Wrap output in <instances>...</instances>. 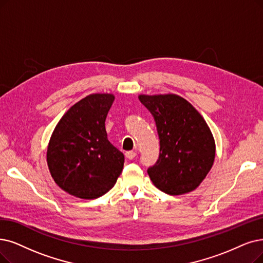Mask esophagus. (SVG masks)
<instances>
[{
	"instance_id": "1",
	"label": "esophagus",
	"mask_w": 263,
	"mask_h": 263,
	"mask_svg": "<svg viewBox=\"0 0 263 263\" xmlns=\"http://www.w3.org/2000/svg\"><path fill=\"white\" fill-rule=\"evenodd\" d=\"M125 155H126V157H127L128 160H133L134 157H135L136 155H137V153H136L135 151H127V152L125 153Z\"/></svg>"
}]
</instances>
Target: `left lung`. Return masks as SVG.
<instances>
[{
	"label": "left lung",
	"instance_id": "8db88e82",
	"mask_svg": "<svg viewBox=\"0 0 263 263\" xmlns=\"http://www.w3.org/2000/svg\"><path fill=\"white\" fill-rule=\"evenodd\" d=\"M153 115L159 160L148 170L153 184L170 195L191 192L212 170L216 144L211 128L192 104L175 93L139 95Z\"/></svg>",
	"mask_w": 263,
	"mask_h": 263
}]
</instances>
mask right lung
Segmentation results:
<instances>
[{"mask_svg": "<svg viewBox=\"0 0 263 263\" xmlns=\"http://www.w3.org/2000/svg\"><path fill=\"white\" fill-rule=\"evenodd\" d=\"M112 93H91L64 114L47 146L48 170L57 185L84 199L106 194L117 183L124 154L108 140Z\"/></svg>", "mask_w": 263, "mask_h": 263, "instance_id": "right-lung-1", "label": "right lung"}]
</instances>
